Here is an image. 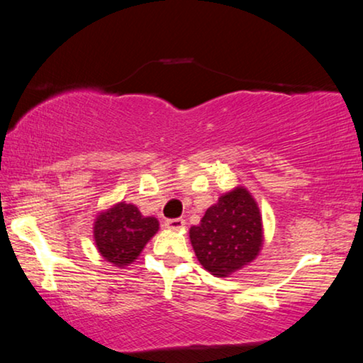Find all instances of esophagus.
Here are the masks:
<instances>
[{
  "label": "esophagus",
  "mask_w": 363,
  "mask_h": 363,
  "mask_svg": "<svg viewBox=\"0 0 363 363\" xmlns=\"http://www.w3.org/2000/svg\"><path fill=\"white\" fill-rule=\"evenodd\" d=\"M185 225L186 221L183 218H173V220L165 221V228H168V230H182V228H185Z\"/></svg>",
  "instance_id": "obj_1"
}]
</instances>
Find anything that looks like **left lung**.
I'll use <instances>...</instances> for the list:
<instances>
[{
  "label": "left lung",
  "instance_id": "left-lung-1",
  "mask_svg": "<svg viewBox=\"0 0 363 363\" xmlns=\"http://www.w3.org/2000/svg\"><path fill=\"white\" fill-rule=\"evenodd\" d=\"M190 241L200 264L216 277H228L250 264L262 247V218L246 188L218 198L190 228Z\"/></svg>",
  "mask_w": 363,
  "mask_h": 363
}]
</instances>
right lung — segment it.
Instances as JSON below:
<instances>
[{
  "label": "right lung",
  "instance_id": "obj_1",
  "mask_svg": "<svg viewBox=\"0 0 363 363\" xmlns=\"http://www.w3.org/2000/svg\"><path fill=\"white\" fill-rule=\"evenodd\" d=\"M157 231V218L143 216L135 205L125 201L99 213L94 223V240L99 252L118 267L132 264Z\"/></svg>",
  "mask_w": 363,
  "mask_h": 363
}]
</instances>
